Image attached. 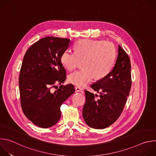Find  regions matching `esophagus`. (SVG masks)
Returning a JSON list of instances; mask_svg holds the SVG:
<instances>
[{"label": "esophagus", "mask_w": 156, "mask_h": 156, "mask_svg": "<svg viewBox=\"0 0 156 156\" xmlns=\"http://www.w3.org/2000/svg\"><path fill=\"white\" fill-rule=\"evenodd\" d=\"M75 91H76V92H80V91H82V89H81V87H78V86H75Z\"/></svg>", "instance_id": "esophagus-1"}]
</instances>
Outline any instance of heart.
Returning <instances> with one entry per match:
<instances>
[{"label":"heart","instance_id":"heart-1","mask_svg":"<svg viewBox=\"0 0 156 156\" xmlns=\"http://www.w3.org/2000/svg\"><path fill=\"white\" fill-rule=\"evenodd\" d=\"M116 58L113 44L101 40L82 39L75 44V52L64 51L60 61L69 71L75 70L84 62V69L69 76V81L78 87H84L94 79H102L112 71Z\"/></svg>","mask_w":156,"mask_h":156}]
</instances>
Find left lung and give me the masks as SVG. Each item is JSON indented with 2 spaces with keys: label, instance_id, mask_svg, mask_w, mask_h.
<instances>
[{
  "label": "left lung",
  "instance_id": "8db88e82",
  "mask_svg": "<svg viewBox=\"0 0 156 156\" xmlns=\"http://www.w3.org/2000/svg\"><path fill=\"white\" fill-rule=\"evenodd\" d=\"M131 86L130 59L119 46L118 56L112 71L91 86L94 91L100 93L99 96L84 91L86 102L83 117L86 123L95 129H103L113 124L122 112Z\"/></svg>",
  "mask_w": 156,
  "mask_h": 156
}]
</instances>
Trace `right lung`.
<instances>
[{
  "instance_id": "add662e5",
  "label": "right lung",
  "mask_w": 156,
  "mask_h": 156,
  "mask_svg": "<svg viewBox=\"0 0 156 156\" xmlns=\"http://www.w3.org/2000/svg\"><path fill=\"white\" fill-rule=\"evenodd\" d=\"M71 41L67 38L46 37L27 50L22 62L19 88L21 108L25 116L39 127L52 126L61 116L60 106L75 92L73 84L63 83L66 71L60 58Z\"/></svg>"
}]
</instances>
